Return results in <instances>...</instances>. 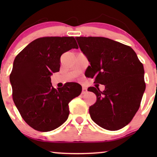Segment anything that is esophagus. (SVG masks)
<instances>
[{"label":"esophagus","mask_w":157,"mask_h":157,"mask_svg":"<svg viewBox=\"0 0 157 157\" xmlns=\"http://www.w3.org/2000/svg\"><path fill=\"white\" fill-rule=\"evenodd\" d=\"M86 91H87L86 88V87H83V88H82V94H86Z\"/></svg>","instance_id":"1"}]
</instances>
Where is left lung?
Segmentation results:
<instances>
[{
	"label": "left lung",
	"mask_w": 157,
	"mask_h": 157,
	"mask_svg": "<svg viewBox=\"0 0 157 157\" xmlns=\"http://www.w3.org/2000/svg\"><path fill=\"white\" fill-rule=\"evenodd\" d=\"M91 66L86 71L94 83L89 87L96 101L89 107L91 119L105 129L117 131L127 125L139 110L146 89L144 70L130 46L104 37H76Z\"/></svg>",
	"instance_id": "left-lung-1"
}]
</instances>
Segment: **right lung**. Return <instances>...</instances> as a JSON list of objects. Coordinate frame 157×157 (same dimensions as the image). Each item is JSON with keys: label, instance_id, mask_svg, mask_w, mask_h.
<instances>
[{"label": "right lung", "instance_id": "1", "mask_svg": "<svg viewBox=\"0 0 157 157\" xmlns=\"http://www.w3.org/2000/svg\"><path fill=\"white\" fill-rule=\"evenodd\" d=\"M72 36H48L25 46L13 62L10 81L14 104L23 120L38 132L59 127L68 117V103L81 93V86L68 82L54 89L51 75L60 70L63 53L78 48Z\"/></svg>", "mask_w": 157, "mask_h": 157}]
</instances>
